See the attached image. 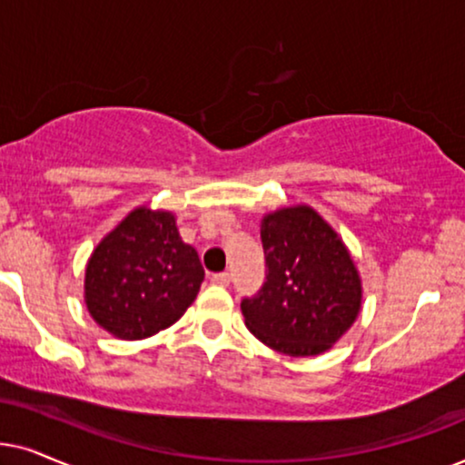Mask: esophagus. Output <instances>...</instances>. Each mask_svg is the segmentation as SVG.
I'll return each instance as SVG.
<instances>
[{"mask_svg": "<svg viewBox=\"0 0 465 465\" xmlns=\"http://www.w3.org/2000/svg\"><path fill=\"white\" fill-rule=\"evenodd\" d=\"M214 284H221V287H227L229 281H232V276L227 274V272H221V274H213V278H210Z\"/></svg>", "mask_w": 465, "mask_h": 465, "instance_id": "34e87169", "label": "esophagus"}]
</instances>
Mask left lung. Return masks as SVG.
<instances>
[{
	"mask_svg": "<svg viewBox=\"0 0 465 465\" xmlns=\"http://www.w3.org/2000/svg\"><path fill=\"white\" fill-rule=\"evenodd\" d=\"M265 282L242 300L244 323L265 346L289 357L330 351L361 311V276L338 232L297 203L263 214Z\"/></svg>",
	"mask_w": 465,
	"mask_h": 465,
	"instance_id": "left-lung-1",
	"label": "left lung"
}]
</instances>
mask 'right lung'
I'll return each instance as SVG.
<instances>
[{"label": "right lung", "mask_w": 465, "mask_h": 465, "mask_svg": "<svg viewBox=\"0 0 465 465\" xmlns=\"http://www.w3.org/2000/svg\"><path fill=\"white\" fill-rule=\"evenodd\" d=\"M202 281L200 257L183 242L174 213L138 206L93 249L84 304L114 338L142 340L174 325Z\"/></svg>", "instance_id": "right-lung-1"}]
</instances>
